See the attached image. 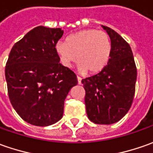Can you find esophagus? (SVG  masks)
<instances>
[{
	"instance_id": "1",
	"label": "esophagus",
	"mask_w": 153,
	"mask_h": 153,
	"mask_svg": "<svg viewBox=\"0 0 153 153\" xmlns=\"http://www.w3.org/2000/svg\"><path fill=\"white\" fill-rule=\"evenodd\" d=\"M77 79H78V84H79V85H81V80H82L81 77L77 76Z\"/></svg>"
}]
</instances>
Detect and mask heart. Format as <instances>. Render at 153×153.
Instances as JSON below:
<instances>
[{
	"instance_id": "b5f03b06",
	"label": "heart",
	"mask_w": 153,
	"mask_h": 153,
	"mask_svg": "<svg viewBox=\"0 0 153 153\" xmlns=\"http://www.w3.org/2000/svg\"><path fill=\"white\" fill-rule=\"evenodd\" d=\"M112 51L109 36L97 29H84L69 35L65 42H58L56 51L61 63L69 68L79 61L78 68L82 73L89 70L95 74L102 71L108 64Z\"/></svg>"
}]
</instances>
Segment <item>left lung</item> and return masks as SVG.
Masks as SVG:
<instances>
[{
    "label": "left lung",
    "instance_id": "8db88e82",
    "mask_svg": "<svg viewBox=\"0 0 153 153\" xmlns=\"http://www.w3.org/2000/svg\"><path fill=\"white\" fill-rule=\"evenodd\" d=\"M110 37L112 51L108 65L97 74L82 79L89 119L112 124L128 113L133 102L137 70L129 45L112 29L102 25Z\"/></svg>",
    "mask_w": 153,
    "mask_h": 153
}]
</instances>
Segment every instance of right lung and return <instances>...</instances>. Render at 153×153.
<instances>
[{
	"instance_id": "add662e5",
	"label": "right lung",
	"mask_w": 153,
	"mask_h": 153,
	"mask_svg": "<svg viewBox=\"0 0 153 153\" xmlns=\"http://www.w3.org/2000/svg\"><path fill=\"white\" fill-rule=\"evenodd\" d=\"M60 28L38 26L15 43L5 69L10 102L19 116L35 126L58 122L64 101L78 84L75 74L62 66L56 45Z\"/></svg>"
}]
</instances>
